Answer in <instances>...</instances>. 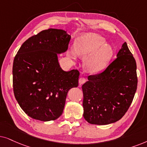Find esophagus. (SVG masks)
<instances>
[{
	"label": "esophagus",
	"instance_id": "obj_1",
	"mask_svg": "<svg viewBox=\"0 0 147 147\" xmlns=\"http://www.w3.org/2000/svg\"><path fill=\"white\" fill-rule=\"evenodd\" d=\"M87 79H86V78H84V77H81L79 79V84L80 85H81V84H83V83H85L86 81H87Z\"/></svg>",
	"mask_w": 147,
	"mask_h": 147
}]
</instances>
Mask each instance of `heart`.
<instances>
[{
  "instance_id": "heart-1",
  "label": "heart",
  "mask_w": 147,
  "mask_h": 147,
  "mask_svg": "<svg viewBox=\"0 0 147 147\" xmlns=\"http://www.w3.org/2000/svg\"><path fill=\"white\" fill-rule=\"evenodd\" d=\"M105 42V38L99 35L83 34L76 40L75 48L70 49L68 54L72 59L77 55L85 58L83 66L88 72H99L106 67L114 54L111 45Z\"/></svg>"
}]
</instances>
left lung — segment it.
Returning <instances> with one entry per match:
<instances>
[{
	"instance_id": "obj_1",
	"label": "left lung",
	"mask_w": 147,
	"mask_h": 147,
	"mask_svg": "<svg viewBox=\"0 0 147 147\" xmlns=\"http://www.w3.org/2000/svg\"><path fill=\"white\" fill-rule=\"evenodd\" d=\"M88 80L82 86L84 118L96 125L120 120L132 102L138 83L136 63L126 42L103 72L89 75Z\"/></svg>"
}]
</instances>
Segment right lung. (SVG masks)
<instances>
[{
    "instance_id": "obj_1",
    "label": "right lung",
    "mask_w": 147,
    "mask_h": 147,
    "mask_svg": "<svg viewBox=\"0 0 147 147\" xmlns=\"http://www.w3.org/2000/svg\"><path fill=\"white\" fill-rule=\"evenodd\" d=\"M70 35L48 29L25 41L15 56L13 85L15 99L27 116L43 122L61 116L68 91L79 85V72L60 68L58 54L66 52Z\"/></svg>"
}]
</instances>
